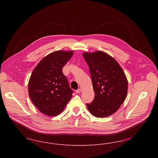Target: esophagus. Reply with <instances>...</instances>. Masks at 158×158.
Listing matches in <instances>:
<instances>
[{"mask_svg":"<svg viewBox=\"0 0 158 158\" xmlns=\"http://www.w3.org/2000/svg\"><path fill=\"white\" fill-rule=\"evenodd\" d=\"M81 92V89H78L77 90H76V94H79Z\"/></svg>","mask_w":158,"mask_h":158,"instance_id":"34e87169","label":"esophagus"}]
</instances>
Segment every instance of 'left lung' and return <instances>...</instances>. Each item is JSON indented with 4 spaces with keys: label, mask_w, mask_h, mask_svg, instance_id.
I'll return each mask as SVG.
<instances>
[{
    "label": "left lung",
    "mask_w": 158,
    "mask_h": 158,
    "mask_svg": "<svg viewBox=\"0 0 158 158\" xmlns=\"http://www.w3.org/2000/svg\"><path fill=\"white\" fill-rule=\"evenodd\" d=\"M89 66L95 97L86 104L96 117H108L115 113L125 101L128 90L126 75L118 62L101 51L83 53Z\"/></svg>",
    "instance_id": "obj_1"
}]
</instances>
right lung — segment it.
I'll return each mask as SVG.
<instances>
[{"label":"right lung","instance_id":"add662e5","mask_svg":"<svg viewBox=\"0 0 158 158\" xmlns=\"http://www.w3.org/2000/svg\"><path fill=\"white\" fill-rule=\"evenodd\" d=\"M73 51L59 50L41 60L31 73L28 94L33 104L41 113L56 116L63 111L72 97L62 68L71 59Z\"/></svg>","mask_w":158,"mask_h":158}]
</instances>
